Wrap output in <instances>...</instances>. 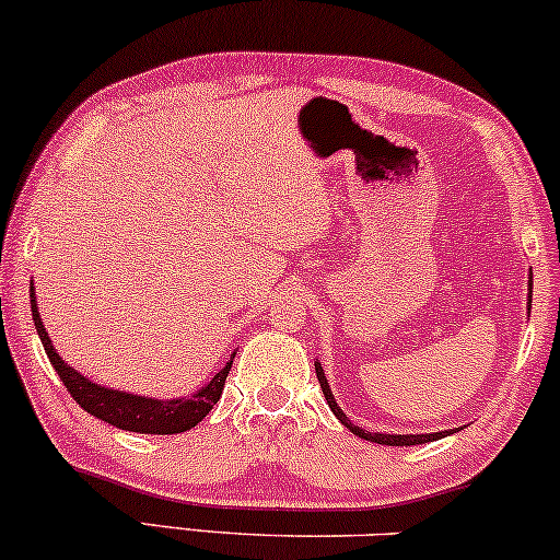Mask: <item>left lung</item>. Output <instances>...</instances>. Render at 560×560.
<instances>
[{
    "label": "left lung",
    "mask_w": 560,
    "mask_h": 560,
    "mask_svg": "<svg viewBox=\"0 0 560 560\" xmlns=\"http://www.w3.org/2000/svg\"><path fill=\"white\" fill-rule=\"evenodd\" d=\"M529 304H533V273H529V300H527V310H529ZM315 374H317V380H320L323 395H325V400H328V406H330L332 413H336V419L341 421L343 427L351 431V434L362 436V439H366V442H374V444H387V447H410V444L436 442V439H444V436H450V434H457V431L463 429V427H457V429L431 431V434H382V431H366V429H362V427H357V423H351L349 416L343 413L341 406H338L336 398H332V390H330L328 377H325V370H323V364H320V362H315Z\"/></svg>",
    "instance_id": "left-lung-1"
}]
</instances>
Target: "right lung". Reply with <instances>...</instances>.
Here are the masks:
<instances>
[{
	"mask_svg": "<svg viewBox=\"0 0 560 560\" xmlns=\"http://www.w3.org/2000/svg\"><path fill=\"white\" fill-rule=\"evenodd\" d=\"M31 313L35 330H38L40 343L48 353V362L54 364L56 374H59L63 387L69 395L88 410L90 416L101 419L110 427L124 429V431H137V434H180V431L194 429L203 416L214 408V402L222 398L224 380L232 370V351L230 362L211 377L207 385L198 387L196 393L183 395V398H147V395L126 393V390H113V387L97 385L90 377H84L82 372H77L74 366H69L59 357V351L54 349L51 338L44 320H40L38 302H35V287L31 284Z\"/></svg>",
	"mask_w": 560,
	"mask_h": 560,
	"instance_id": "1",
	"label": "right lung"
}]
</instances>
